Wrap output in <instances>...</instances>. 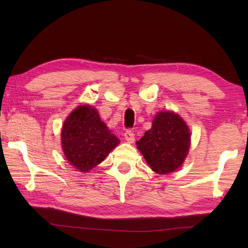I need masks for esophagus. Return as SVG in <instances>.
<instances>
[{
    "label": "esophagus",
    "mask_w": 248,
    "mask_h": 248,
    "mask_svg": "<svg viewBox=\"0 0 248 248\" xmlns=\"http://www.w3.org/2000/svg\"><path fill=\"white\" fill-rule=\"evenodd\" d=\"M124 139H125V140L128 141V143H130V144H132L133 141H134V140H135V134H134V132L132 130H127L124 132Z\"/></svg>",
    "instance_id": "34e87169"
}]
</instances>
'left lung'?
Listing matches in <instances>:
<instances>
[{"instance_id":"1","label":"left lung","mask_w":248,"mask_h":248,"mask_svg":"<svg viewBox=\"0 0 248 248\" xmlns=\"http://www.w3.org/2000/svg\"><path fill=\"white\" fill-rule=\"evenodd\" d=\"M189 131L180 116L160 112L136 145L151 170L165 175L178 170L189 149Z\"/></svg>"}]
</instances>
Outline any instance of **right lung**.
<instances>
[{
	"label": "right lung",
	"mask_w": 248,
	"mask_h": 248,
	"mask_svg": "<svg viewBox=\"0 0 248 248\" xmlns=\"http://www.w3.org/2000/svg\"><path fill=\"white\" fill-rule=\"evenodd\" d=\"M119 143L100 119L97 109L89 105L78 107L62 125V150L67 161L80 171L97 166Z\"/></svg>",
	"instance_id": "add662e5"
}]
</instances>
